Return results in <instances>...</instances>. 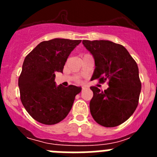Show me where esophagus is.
<instances>
[{"label":"esophagus","mask_w":157,"mask_h":157,"mask_svg":"<svg viewBox=\"0 0 157 157\" xmlns=\"http://www.w3.org/2000/svg\"><path fill=\"white\" fill-rule=\"evenodd\" d=\"M82 90H88L89 86H83L82 87Z\"/></svg>","instance_id":"34e87169"}]
</instances>
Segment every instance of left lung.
Here are the masks:
<instances>
[{"mask_svg": "<svg viewBox=\"0 0 157 157\" xmlns=\"http://www.w3.org/2000/svg\"><path fill=\"white\" fill-rule=\"evenodd\" d=\"M92 54L95 69L91 79L109 82L101 91L91 86L94 97L90 109L94 120L105 127H114L127 120L138 105L141 83L137 63L124 46L108 40H83Z\"/></svg>", "mask_w": 157, "mask_h": 157, "instance_id": "1", "label": "left lung"}]
</instances>
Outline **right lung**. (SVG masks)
<instances>
[{"instance_id": "1", "label": "right lung", "mask_w": 157, "mask_h": 157, "mask_svg": "<svg viewBox=\"0 0 157 157\" xmlns=\"http://www.w3.org/2000/svg\"><path fill=\"white\" fill-rule=\"evenodd\" d=\"M81 40L54 38L42 41L26 56L19 78L20 99L32 118L45 125L64 119L81 86H56V73L63 72L67 59Z\"/></svg>"}]
</instances>
